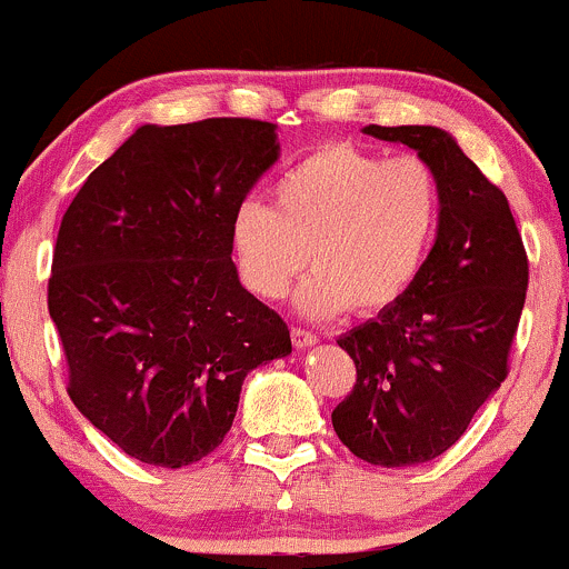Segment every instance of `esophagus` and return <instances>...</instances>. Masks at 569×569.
Segmentation results:
<instances>
[{
    "instance_id": "esophagus-1",
    "label": "esophagus",
    "mask_w": 569,
    "mask_h": 569,
    "mask_svg": "<svg viewBox=\"0 0 569 569\" xmlns=\"http://www.w3.org/2000/svg\"><path fill=\"white\" fill-rule=\"evenodd\" d=\"M292 345H296L298 350H307V347L317 345V333L303 331V328H292Z\"/></svg>"
}]
</instances>
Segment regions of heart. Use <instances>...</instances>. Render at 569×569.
I'll return each mask as SVG.
<instances>
[{"instance_id":"b5f03b06","label":"heart","mask_w":569,"mask_h":569,"mask_svg":"<svg viewBox=\"0 0 569 569\" xmlns=\"http://www.w3.org/2000/svg\"><path fill=\"white\" fill-rule=\"evenodd\" d=\"M273 209L238 206L230 243L241 282L277 301L303 273V315L328 320L356 307L382 315L412 290L442 217V184L418 154L388 160L352 143H328L279 176Z\"/></svg>"}]
</instances>
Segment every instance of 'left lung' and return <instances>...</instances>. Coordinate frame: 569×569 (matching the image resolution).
I'll return each instance as SVG.
<instances>
[{
    "label": "left lung",
    "instance_id": "left-lung-1",
    "mask_svg": "<svg viewBox=\"0 0 569 569\" xmlns=\"http://www.w3.org/2000/svg\"><path fill=\"white\" fill-rule=\"evenodd\" d=\"M433 164L442 217L423 273L375 320L339 339L356 385L331 420L375 467H415L453 448L505 382L529 287V260L505 192L439 127L369 124Z\"/></svg>",
    "mask_w": 569,
    "mask_h": 569
}]
</instances>
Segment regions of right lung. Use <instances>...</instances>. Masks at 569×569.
<instances>
[{
	"label": "right lung",
	"instance_id": "1",
	"mask_svg": "<svg viewBox=\"0 0 569 569\" xmlns=\"http://www.w3.org/2000/svg\"><path fill=\"white\" fill-rule=\"evenodd\" d=\"M277 127H138L78 189L48 311L67 393L127 456L164 469L222 445L243 377L292 352L287 322L238 282L230 222L277 162Z\"/></svg>",
	"mask_w": 569,
	"mask_h": 569
}]
</instances>
